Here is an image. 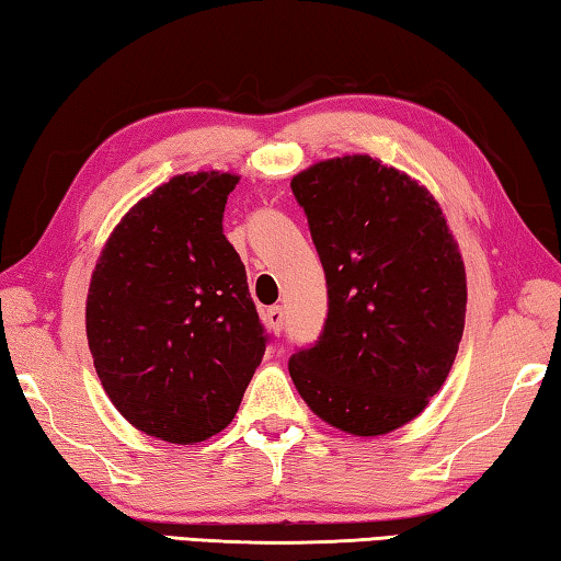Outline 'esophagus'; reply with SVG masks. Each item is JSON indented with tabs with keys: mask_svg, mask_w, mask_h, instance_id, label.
<instances>
[{
	"mask_svg": "<svg viewBox=\"0 0 561 561\" xmlns=\"http://www.w3.org/2000/svg\"><path fill=\"white\" fill-rule=\"evenodd\" d=\"M264 321H267V327L274 331V334H279L282 327H284V309L282 307H270L267 314H264Z\"/></svg>",
	"mask_w": 561,
	"mask_h": 561,
	"instance_id": "1",
	"label": "esophagus"
}]
</instances>
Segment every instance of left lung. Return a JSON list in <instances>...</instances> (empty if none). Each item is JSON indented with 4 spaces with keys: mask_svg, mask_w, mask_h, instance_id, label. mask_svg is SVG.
<instances>
[{
    "mask_svg": "<svg viewBox=\"0 0 561 561\" xmlns=\"http://www.w3.org/2000/svg\"><path fill=\"white\" fill-rule=\"evenodd\" d=\"M327 274L319 339L289 374L319 417L383 435L428 405L458 354L465 267L440 205L401 170L344 156L291 178Z\"/></svg>",
    "mask_w": 561,
    "mask_h": 561,
    "instance_id": "8db88e82",
    "label": "left lung"
}]
</instances>
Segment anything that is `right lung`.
I'll use <instances>...</instances> for the list:
<instances>
[{
    "mask_svg": "<svg viewBox=\"0 0 561 561\" xmlns=\"http://www.w3.org/2000/svg\"><path fill=\"white\" fill-rule=\"evenodd\" d=\"M237 180L210 170L156 187L113 230L91 277L101 383L128 423L168 443L227 428L270 344L222 232Z\"/></svg>",
    "mask_w": 561,
    "mask_h": 561,
    "instance_id": "obj_1",
    "label": "right lung"
}]
</instances>
